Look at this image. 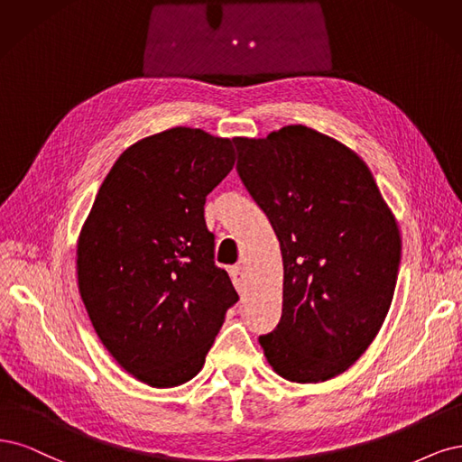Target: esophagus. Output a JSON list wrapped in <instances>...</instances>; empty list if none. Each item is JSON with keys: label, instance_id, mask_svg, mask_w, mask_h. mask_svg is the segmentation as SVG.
I'll return each instance as SVG.
<instances>
[{"label": "esophagus", "instance_id": "1", "mask_svg": "<svg viewBox=\"0 0 462 462\" xmlns=\"http://www.w3.org/2000/svg\"><path fill=\"white\" fill-rule=\"evenodd\" d=\"M230 276H232V282L237 291H244L245 288V273H244V266H232L230 269Z\"/></svg>", "mask_w": 462, "mask_h": 462}]
</instances>
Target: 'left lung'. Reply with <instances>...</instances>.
I'll return each instance as SVG.
<instances>
[{"label":"left lung","mask_w":462,"mask_h":462,"mask_svg":"<svg viewBox=\"0 0 462 462\" xmlns=\"http://www.w3.org/2000/svg\"><path fill=\"white\" fill-rule=\"evenodd\" d=\"M237 174L278 236L284 290L261 336L278 376L319 383L346 372L388 317L401 261L397 220L346 143L290 125L234 138Z\"/></svg>","instance_id":"8db88e82"}]
</instances>
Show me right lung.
Returning <instances> with one entry per match:
<instances>
[{
  "label": "right lung",
  "mask_w": 462,
  "mask_h": 462,
  "mask_svg": "<svg viewBox=\"0 0 462 462\" xmlns=\"http://www.w3.org/2000/svg\"><path fill=\"white\" fill-rule=\"evenodd\" d=\"M232 140L176 126L115 161L77 242L79 291L128 374L176 388L205 365L237 293L215 264L203 205L234 169Z\"/></svg>",
  "instance_id": "obj_1"
}]
</instances>
